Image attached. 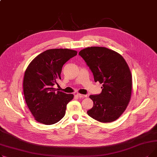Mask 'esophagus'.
<instances>
[{"instance_id":"esophagus-1","label":"esophagus","mask_w":157,"mask_h":157,"mask_svg":"<svg viewBox=\"0 0 157 157\" xmlns=\"http://www.w3.org/2000/svg\"><path fill=\"white\" fill-rule=\"evenodd\" d=\"M77 96L79 98H85V97H86L87 95H83V94H77Z\"/></svg>"}]
</instances>
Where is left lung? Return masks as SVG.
Masks as SVG:
<instances>
[{
  "instance_id": "8db88e82",
  "label": "left lung",
  "mask_w": 157,
  "mask_h": 157,
  "mask_svg": "<svg viewBox=\"0 0 157 157\" xmlns=\"http://www.w3.org/2000/svg\"><path fill=\"white\" fill-rule=\"evenodd\" d=\"M79 55L93 72L94 81L102 84L100 94L90 96L94 106L87 114L102 123L115 121L131 98L132 80L127 63L120 54L104 47H88Z\"/></svg>"
}]
</instances>
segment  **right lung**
I'll use <instances>...</instances> for the list:
<instances>
[{
	"label": "right lung",
	"instance_id": "obj_1",
	"mask_svg": "<svg viewBox=\"0 0 157 157\" xmlns=\"http://www.w3.org/2000/svg\"><path fill=\"white\" fill-rule=\"evenodd\" d=\"M77 55L69 49H51L37 55L25 72L23 93L29 110L35 120L44 125L59 121L65 114L73 94L56 91L53 88L61 79L63 64Z\"/></svg>",
	"mask_w": 157,
	"mask_h": 157
}]
</instances>
